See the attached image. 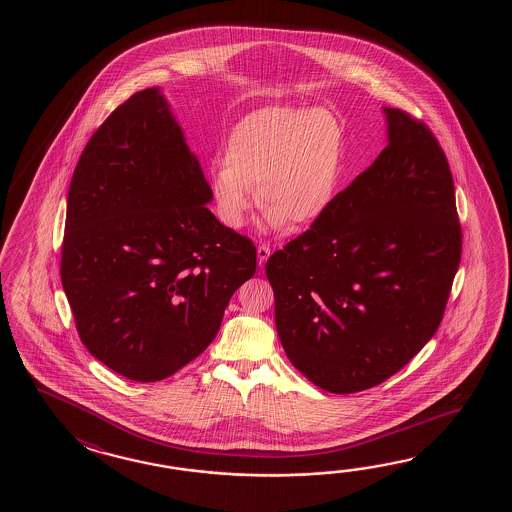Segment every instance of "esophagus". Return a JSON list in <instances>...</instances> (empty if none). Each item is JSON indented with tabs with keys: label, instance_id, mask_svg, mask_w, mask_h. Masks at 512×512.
I'll return each instance as SVG.
<instances>
[{
	"label": "esophagus",
	"instance_id": "34e87169",
	"mask_svg": "<svg viewBox=\"0 0 512 512\" xmlns=\"http://www.w3.org/2000/svg\"><path fill=\"white\" fill-rule=\"evenodd\" d=\"M269 256H271V249L267 245H260L258 247V265L263 267L265 261L269 260Z\"/></svg>",
	"mask_w": 512,
	"mask_h": 512
}]
</instances>
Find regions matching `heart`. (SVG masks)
<instances>
[{"instance_id": "b5f03b06", "label": "heart", "mask_w": 512, "mask_h": 512, "mask_svg": "<svg viewBox=\"0 0 512 512\" xmlns=\"http://www.w3.org/2000/svg\"><path fill=\"white\" fill-rule=\"evenodd\" d=\"M340 174V130L324 109H261L230 135L212 166L218 218L240 229L258 203L271 227H304L326 212Z\"/></svg>"}]
</instances>
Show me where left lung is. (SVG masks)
<instances>
[{"instance_id":"left-lung-1","label":"left lung","mask_w":512,"mask_h":512,"mask_svg":"<svg viewBox=\"0 0 512 512\" xmlns=\"http://www.w3.org/2000/svg\"><path fill=\"white\" fill-rule=\"evenodd\" d=\"M382 111L388 146L265 265L287 357L331 393L373 388L414 359L461 260L443 148L425 122Z\"/></svg>"}]
</instances>
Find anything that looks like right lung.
<instances>
[{
	"label": "right lung",
	"instance_id": "add662e5",
	"mask_svg": "<svg viewBox=\"0 0 512 512\" xmlns=\"http://www.w3.org/2000/svg\"><path fill=\"white\" fill-rule=\"evenodd\" d=\"M212 197L159 87L120 104L78 159L62 285L82 344L130 381L201 355L256 272V247L219 223Z\"/></svg>",
	"mask_w": 512,
	"mask_h": 512
}]
</instances>
